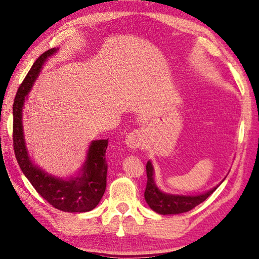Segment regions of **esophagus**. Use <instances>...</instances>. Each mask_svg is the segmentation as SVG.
Here are the masks:
<instances>
[{"mask_svg": "<svg viewBox=\"0 0 259 259\" xmlns=\"http://www.w3.org/2000/svg\"><path fill=\"white\" fill-rule=\"evenodd\" d=\"M143 133L140 130H135L133 133H130L125 138V144L129 146L130 148L137 149L143 144Z\"/></svg>", "mask_w": 259, "mask_h": 259, "instance_id": "esophagus-1", "label": "esophagus"}]
</instances>
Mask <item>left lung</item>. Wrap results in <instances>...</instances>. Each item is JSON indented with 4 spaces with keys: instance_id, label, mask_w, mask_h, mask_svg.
Masks as SVG:
<instances>
[{
    "instance_id": "left-lung-1",
    "label": "left lung",
    "mask_w": 259,
    "mask_h": 259,
    "mask_svg": "<svg viewBox=\"0 0 259 259\" xmlns=\"http://www.w3.org/2000/svg\"><path fill=\"white\" fill-rule=\"evenodd\" d=\"M146 172H147V185L145 190V199L150 208L154 211L162 215L180 214L189 211L195 208L197 205L203 203L216 190L213 189L197 196H183V195H171L161 191L155 185L154 181V168L150 161L146 164Z\"/></svg>"
}]
</instances>
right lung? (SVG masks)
Returning <instances> with one entry per match:
<instances>
[{
	"instance_id": "right-lung-1",
	"label": "right lung",
	"mask_w": 259,
	"mask_h": 259,
	"mask_svg": "<svg viewBox=\"0 0 259 259\" xmlns=\"http://www.w3.org/2000/svg\"><path fill=\"white\" fill-rule=\"evenodd\" d=\"M58 49L41 54L32 64L19 87L13 102V149L23 175L36 191L56 209L69 213H83L96 207L106 188L107 163L105 153L109 139L93 140L79 176L64 180L44 172L35 165L28 154L22 129V107L28 93L38 77L45 61Z\"/></svg>"
}]
</instances>
